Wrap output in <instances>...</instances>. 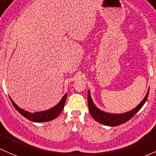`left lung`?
I'll use <instances>...</instances> for the list:
<instances>
[{
  "label": "left lung",
  "instance_id": "obj_1",
  "mask_svg": "<svg viewBox=\"0 0 156 156\" xmlns=\"http://www.w3.org/2000/svg\"><path fill=\"white\" fill-rule=\"evenodd\" d=\"M149 91H150V89H149L148 92H147L145 98L142 100L141 102H140L137 107L134 108L132 111H129V112L122 114H108V113L103 112V111H100V110L98 109V108L95 106V105L93 104V101H92L91 99L90 92L88 91L87 101L90 115L95 120L100 122V123L104 124V125L108 126H117L121 125V124L124 123V122H127L129 119H132V118L135 115L136 113H137V111L143 107L144 103L146 102L147 98H148Z\"/></svg>",
  "mask_w": 156,
  "mask_h": 156
}]
</instances>
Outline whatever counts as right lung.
I'll return each mask as SVG.
<instances>
[{
  "mask_svg": "<svg viewBox=\"0 0 156 156\" xmlns=\"http://www.w3.org/2000/svg\"><path fill=\"white\" fill-rule=\"evenodd\" d=\"M67 97V93L63 96V97L62 98V99L60 100V102L56 106H55L54 108H51V109L47 110L45 111H41V112H37L34 113V114H30V113L27 112V111H24V110L22 109L19 107H18L16 104L14 103V101L12 99L10 100L12 101L13 106L15 108L22 114V116H24V117L27 118L29 120L32 121V122H48V121L52 120V119H55L60 113L63 111V108H64L65 101Z\"/></svg>",
  "mask_w": 156,
  "mask_h": 156,
  "instance_id": "right-lung-1",
  "label": "right lung"
}]
</instances>
